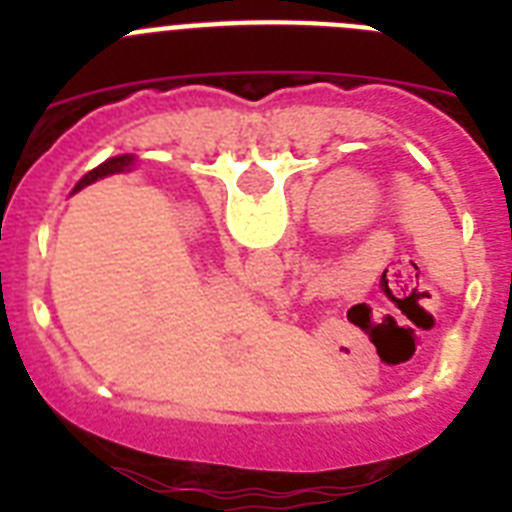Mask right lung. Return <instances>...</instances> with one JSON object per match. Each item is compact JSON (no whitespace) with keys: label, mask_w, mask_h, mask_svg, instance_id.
I'll list each match as a JSON object with an SVG mask.
<instances>
[{"label":"right lung","mask_w":512,"mask_h":512,"mask_svg":"<svg viewBox=\"0 0 512 512\" xmlns=\"http://www.w3.org/2000/svg\"><path fill=\"white\" fill-rule=\"evenodd\" d=\"M130 156H116V159H108L106 164H100L98 170H92L90 175H84V180L79 183V188L87 183H92V180H98V177H106V175H114V172H124L127 167H130Z\"/></svg>","instance_id":"1"}]
</instances>
